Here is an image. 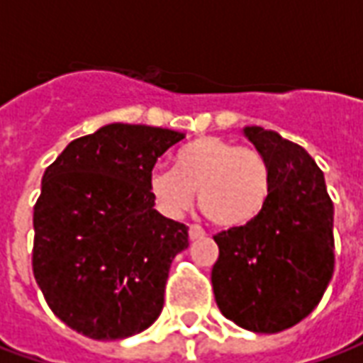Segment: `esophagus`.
Returning a JSON list of instances; mask_svg holds the SVG:
<instances>
[{
  "mask_svg": "<svg viewBox=\"0 0 363 363\" xmlns=\"http://www.w3.org/2000/svg\"><path fill=\"white\" fill-rule=\"evenodd\" d=\"M206 235V231L200 225H190L189 228V237L190 241H196V239H202Z\"/></svg>",
  "mask_w": 363,
  "mask_h": 363,
  "instance_id": "obj_1",
  "label": "esophagus"
}]
</instances>
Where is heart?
<instances>
[{"label": "heart", "instance_id": "b5f03b06", "mask_svg": "<svg viewBox=\"0 0 363 363\" xmlns=\"http://www.w3.org/2000/svg\"><path fill=\"white\" fill-rule=\"evenodd\" d=\"M270 161L255 147L218 135L196 138L174 155V169H153L150 192L159 210L181 218L198 192V204L223 229L252 225L272 196Z\"/></svg>", "mask_w": 363, "mask_h": 363}]
</instances>
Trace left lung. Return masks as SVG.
<instances>
[{
    "mask_svg": "<svg viewBox=\"0 0 363 363\" xmlns=\"http://www.w3.org/2000/svg\"><path fill=\"white\" fill-rule=\"evenodd\" d=\"M243 134L270 161L272 196L252 225L213 235V296L223 317L274 335L305 319L333 278L335 208L323 171L301 145L260 126Z\"/></svg>",
    "mask_w": 363,
    "mask_h": 363,
    "instance_id": "left-lung-1",
    "label": "left lung"
}]
</instances>
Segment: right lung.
Returning a JSON list of instances; mask_svg holds the SVG:
<instances>
[{
    "mask_svg": "<svg viewBox=\"0 0 363 363\" xmlns=\"http://www.w3.org/2000/svg\"><path fill=\"white\" fill-rule=\"evenodd\" d=\"M184 134L106 124L77 138L43 177L33 272L54 315L95 340L151 327L189 228L153 208L150 174Z\"/></svg>",
    "mask_w": 363,
    "mask_h": 363,
    "instance_id": "1",
    "label": "right lung"
}]
</instances>
